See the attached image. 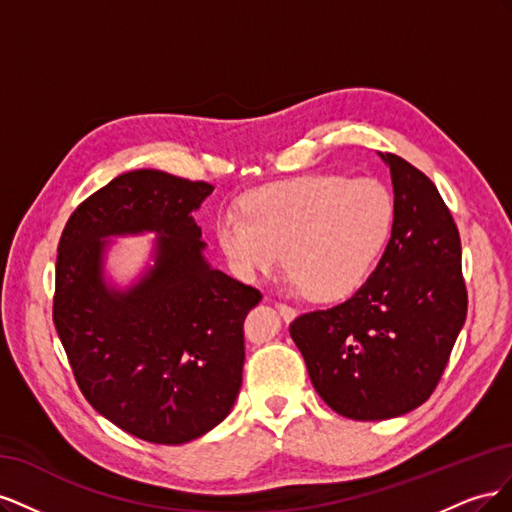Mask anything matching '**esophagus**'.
<instances>
[{
	"mask_svg": "<svg viewBox=\"0 0 512 512\" xmlns=\"http://www.w3.org/2000/svg\"><path fill=\"white\" fill-rule=\"evenodd\" d=\"M275 307H277V312L282 314L284 320H292L294 316H297V309H294V307L288 305V303H284V301H275Z\"/></svg>",
	"mask_w": 512,
	"mask_h": 512,
	"instance_id": "obj_1",
	"label": "esophagus"
}]
</instances>
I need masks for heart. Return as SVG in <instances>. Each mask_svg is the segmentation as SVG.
Listing matches in <instances>:
<instances>
[{"label":"heart","instance_id":"heart-1","mask_svg":"<svg viewBox=\"0 0 512 512\" xmlns=\"http://www.w3.org/2000/svg\"><path fill=\"white\" fill-rule=\"evenodd\" d=\"M215 237L241 280L277 269L316 301L344 299L374 269L393 226V198L376 179L301 175L247 194Z\"/></svg>","mask_w":512,"mask_h":512}]
</instances>
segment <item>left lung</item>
<instances>
[{
    "mask_svg": "<svg viewBox=\"0 0 512 512\" xmlns=\"http://www.w3.org/2000/svg\"><path fill=\"white\" fill-rule=\"evenodd\" d=\"M393 230L350 299L290 322L314 389L354 421L401 416L429 399L466 322L461 239L433 181L395 153Z\"/></svg>",
    "mask_w": 512,
    "mask_h": 512,
    "instance_id": "8db88e82",
    "label": "left lung"
}]
</instances>
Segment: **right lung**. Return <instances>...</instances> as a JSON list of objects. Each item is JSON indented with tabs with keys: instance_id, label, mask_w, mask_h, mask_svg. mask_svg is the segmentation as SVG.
<instances>
[{
	"instance_id": "obj_1",
	"label": "right lung",
	"mask_w": 512,
	"mask_h": 512,
	"mask_svg": "<svg viewBox=\"0 0 512 512\" xmlns=\"http://www.w3.org/2000/svg\"><path fill=\"white\" fill-rule=\"evenodd\" d=\"M213 192L132 170L85 198L61 232L53 322L85 399L119 429L183 444L228 416L243 380V322L260 290L211 269L192 213ZM160 231L157 265L126 293L101 280V239Z\"/></svg>"
}]
</instances>
